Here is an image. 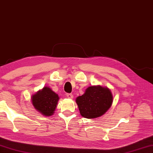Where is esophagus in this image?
<instances>
[{
    "label": "esophagus",
    "mask_w": 153,
    "mask_h": 153,
    "mask_svg": "<svg viewBox=\"0 0 153 153\" xmlns=\"http://www.w3.org/2000/svg\"><path fill=\"white\" fill-rule=\"evenodd\" d=\"M67 98H68V99H73V95L71 93H67Z\"/></svg>",
    "instance_id": "34e87169"
}]
</instances>
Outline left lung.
<instances>
[{"label":"left lung","mask_w":153,"mask_h":153,"mask_svg":"<svg viewBox=\"0 0 153 153\" xmlns=\"http://www.w3.org/2000/svg\"><path fill=\"white\" fill-rule=\"evenodd\" d=\"M80 113L86 119L100 117L108 111L112 102V95L108 88L92 86L84 94L76 98Z\"/></svg>","instance_id":"8db88e82"}]
</instances>
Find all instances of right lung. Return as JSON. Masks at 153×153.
<instances>
[{"label":"right lung","instance_id":"add662e5","mask_svg":"<svg viewBox=\"0 0 153 153\" xmlns=\"http://www.w3.org/2000/svg\"><path fill=\"white\" fill-rule=\"evenodd\" d=\"M58 94L48 87H44L33 95L32 103L37 111L45 116H51L54 113L58 102Z\"/></svg>","mask_w":153,"mask_h":153}]
</instances>
